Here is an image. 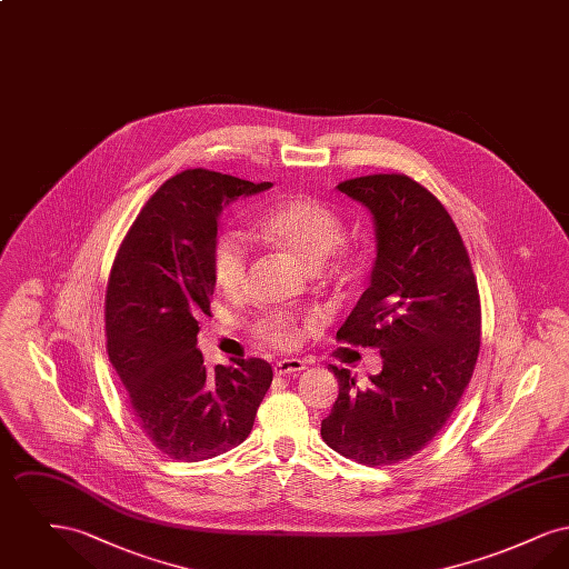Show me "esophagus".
<instances>
[{
  "label": "esophagus",
  "instance_id": "1",
  "mask_svg": "<svg viewBox=\"0 0 569 569\" xmlns=\"http://www.w3.org/2000/svg\"><path fill=\"white\" fill-rule=\"evenodd\" d=\"M305 369V362L298 358H283L274 365V376H297Z\"/></svg>",
  "mask_w": 569,
  "mask_h": 569
}]
</instances>
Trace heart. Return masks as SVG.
Segmentation results:
<instances>
[{
	"mask_svg": "<svg viewBox=\"0 0 569 569\" xmlns=\"http://www.w3.org/2000/svg\"><path fill=\"white\" fill-rule=\"evenodd\" d=\"M249 234L260 243L288 251L307 269H320L332 249L343 239V221L318 198L295 193L286 196L251 221ZM249 244L237 232H223L211 249V272L217 288L228 297H239L247 283ZM313 318L292 313H269L258 320L256 332L274 348H295L302 328Z\"/></svg>",
	"mask_w": 569,
	"mask_h": 569,
	"instance_id": "heart-1",
	"label": "heart"
}]
</instances>
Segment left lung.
<instances>
[{"label": "left lung", "instance_id": "8db88e82", "mask_svg": "<svg viewBox=\"0 0 569 569\" xmlns=\"http://www.w3.org/2000/svg\"><path fill=\"white\" fill-rule=\"evenodd\" d=\"M337 190L371 211L378 237L371 283L337 341L376 348L383 367L367 386L330 367L339 397L322 439L346 459L383 467L429 446L459 406L480 352V292L457 223L425 186L390 172Z\"/></svg>", "mask_w": 569, "mask_h": 569}]
</instances>
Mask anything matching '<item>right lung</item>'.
I'll use <instances>...</instances> for the list:
<instances>
[{
    "label": "right lung",
    "instance_id": "obj_1",
    "mask_svg": "<svg viewBox=\"0 0 569 569\" xmlns=\"http://www.w3.org/2000/svg\"><path fill=\"white\" fill-rule=\"evenodd\" d=\"M204 168L168 179L136 216L107 286V352L142 433L170 459L223 455L253 429L271 365L239 358L209 371L196 348L211 316L217 217L239 196L269 190Z\"/></svg>",
    "mask_w": 569,
    "mask_h": 569
}]
</instances>
